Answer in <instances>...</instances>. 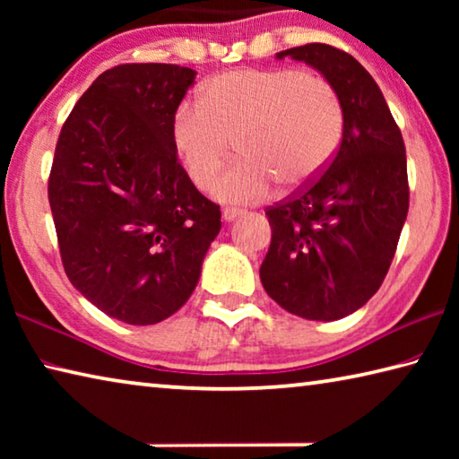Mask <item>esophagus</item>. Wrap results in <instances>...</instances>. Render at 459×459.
Segmentation results:
<instances>
[{"instance_id":"obj_1","label":"esophagus","mask_w":459,"mask_h":459,"mask_svg":"<svg viewBox=\"0 0 459 459\" xmlns=\"http://www.w3.org/2000/svg\"><path fill=\"white\" fill-rule=\"evenodd\" d=\"M238 216H243V211H238V208H224V211H222V221L224 222L237 221Z\"/></svg>"}]
</instances>
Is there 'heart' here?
I'll return each mask as SVG.
<instances>
[{"instance_id":"b5f03b06","label":"heart","mask_w":459,"mask_h":459,"mask_svg":"<svg viewBox=\"0 0 459 459\" xmlns=\"http://www.w3.org/2000/svg\"><path fill=\"white\" fill-rule=\"evenodd\" d=\"M340 99L324 76L285 68H237L202 82L198 103H182L169 143L196 188L219 172L229 142L240 160L211 186L212 198L248 204L267 198L277 180L301 188L338 152Z\"/></svg>"}]
</instances>
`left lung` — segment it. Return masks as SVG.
I'll list each match as a JSON object with an SVG mask.
<instances>
[{
	"instance_id": "left-lung-1",
	"label": "left lung",
	"mask_w": 459,
	"mask_h": 459,
	"mask_svg": "<svg viewBox=\"0 0 459 459\" xmlns=\"http://www.w3.org/2000/svg\"><path fill=\"white\" fill-rule=\"evenodd\" d=\"M306 62L342 105V143L325 172L265 212L271 245L259 269L271 299L306 320L360 309L383 283L407 221L403 135L378 84L359 60L328 44L275 54Z\"/></svg>"
}]
</instances>
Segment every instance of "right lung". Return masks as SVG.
<instances>
[{
  "mask_svg": "<svg viewBox=\"0 0 459 459\" xmlns=\"http://www.w3.org/2000/svg\"><path fill=\"white\" fill-rule=\"evenodd\" d=\"M196 71L121 65L105 71L62 126L48 200L62 265L100 312L150 325L196 290L221 232L219 206L196 190L169 143Z\"/></svg>",
  "mask_w": 459,
  "mask_h": 459,
  "instance_id": "1",
  "label": "right lung"
}]
</instances>
